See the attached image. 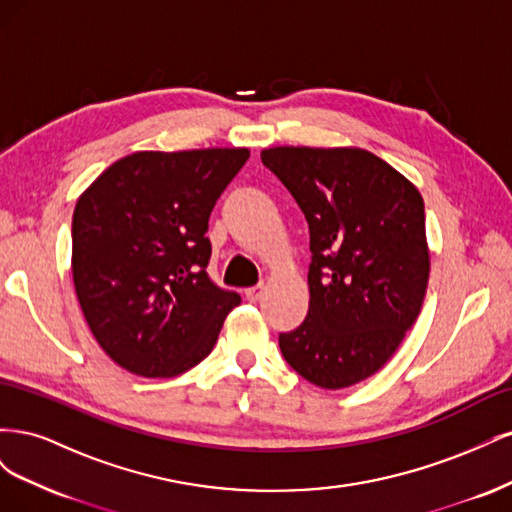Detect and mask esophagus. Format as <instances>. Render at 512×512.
<instances>
[{"mask_svg": "<svg viewBox=\"0 0 512 512\" xmlns=\"http://www.w3.org/2000/svg\"><path fill=\"white\" fill-rule=\"evenodd\" d=\"M262 294H265V286L258 284V286H254V288H247V290H245V299L250 301V303H256V301L262 299Z\"/></svg>", "mask_w": 512, "mask_h": 512, "instance_id": "1", "label": "esophagus"}]
</instances>
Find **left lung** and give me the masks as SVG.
<instances>
[{"label": "left lung", "mask_w": 512, "mask_h": 512, "mask_svg": "<svg viewBox=\"0 0 512 512\" xmlns=\"http://www.w3.org/2000/svg\"><path fill=\"white\" fill-rule=\"evenodd\" d=\"M260 160L309 226V312L280 335L288 365L322 389H346L391 359L429 282L423 196L359 147H273Z\"/></svg>", "instance_id": "8db88e82"}]
</instances>
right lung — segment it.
<instances>
[{
	"label": "right lung",
	"mask_w": 512,
	"mask_h": 512,
	"mask_svg": "<svg viewBox=\"0 0 512 512\" xmlns=\"http://www.w3.org/2000/svg\"><path fill=\"white\" fill-rule=\"evenodd\" d=\"M250 149L136 151L79 196L72 277L85 320L111 359L173 378L209 356L241 303L211 282L209 215Z\"/></svg>",
	"instance_id": "1"
}]
</instances>
